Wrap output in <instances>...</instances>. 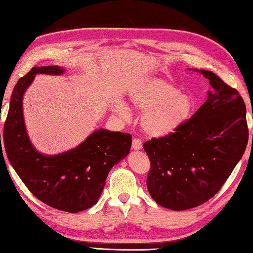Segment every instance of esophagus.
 I'll return each instance as SVG.
<instances>
[{"label":"esophagus","mask_w":253,"mask_h":253,"mask_svg":"<svg viewBox=\"0 0 253 253\" xmlns=\"http://www.w3.org/2000/svg\"><path fill=\"white\" fill-rule=\"evenodd\" d=\"M132 149L133 150H141L142 149V141L140 139H133Z\"/></svg>","instance_id":"obj_1"}]
</instances>
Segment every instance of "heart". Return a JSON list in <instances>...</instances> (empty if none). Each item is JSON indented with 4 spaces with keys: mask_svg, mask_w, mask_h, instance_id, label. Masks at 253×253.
<instances>
[{
    "mask_svg": "<svg viewBox=\"0 0 253 253\" xmlns=\"http://www.w3.org/2000/svg\"><path fill=\"white\" fill-rule=\"evenodd\" d=\"M131 103L143 112L141 126L147 135L164 137L173 134L188 120L193 101L188 94L178 92L175 85L162 78H152L136 85L130 92ZM114 111L122 118L128 116V108L118 102Z\"/></svg>",
    "mask_w": 253,
    "mask_h": 253,
    "instance_id": "heart-1",
    "label": "heart"
}]
</instances>
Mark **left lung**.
<instances>
[{"label":"left lung","instance_id":"1","mask_svg":"<svg viewBox=\"0 0 253 253\" xmlns=\"http://www.w3.org/2000/svg\"><path fill=\"white\" fill-rule=\"evenodd\" d=\"M193 70L211 85L206 102L173 134L143 144L151 162L149 193L162 207L176 211L215 196L241 160L249 137L239 92L211 71Z\"/></svg>","mask_w":253,"mask_h":253}]
</instances>
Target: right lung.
Returning a JSON list of instances; mask_svg holds the SVG:
<instances>
[{
  "mask_svg": "<svg viewBox=\"0 0 253 253\" xmlns=\"http://www.w3.org/2000/svg\"><path fill=\"white\" fill-rule=\"evenodd\" d=\"M64 71L59 66L34 67L18 80L9 101L3 137L9 163L36 198L59 211L79 212L98 202L109 171L130 153L132 135L99 128L65 153H40L28 139L23 96L35 75H61Z\"/></svg>",
  "mask_w": 253,
  "mask_h": 253,
  "instance_id": "add662e5",
  "label": "right lung"
}]
</instances>
